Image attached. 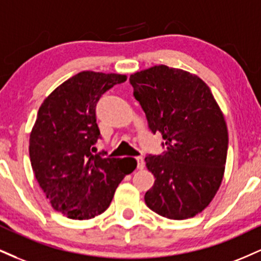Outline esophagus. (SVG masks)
<instances>
[{"label":"esophagus","instance_id":"obj_1","mask_svg":"<svg viewBox=\"0 0 261 261\" xmlns=\"http://www.w3.org/2000/svg\"><path fill=\"white\" fill-rule=\"evenodd\" d=\"M136 162H137V169H143L144 168V161L142 156H136Z\"/></svg>","mask_w":261,"mask_h":261}]
</instances>
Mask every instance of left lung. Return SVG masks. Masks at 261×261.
<instances>
[{
	"label": "left lung",
	"mask_w": 261,
	"mask_h": 261,
	"mask_svg": "<svg viewBox=\"0 0 261 261\" xmlns=\"http://www.w3.org/2000/svg\"><path fill=\"white\" fill-rule=\"evenodd\" d=\"M130 84L148 128L162 134L166 147L162 154L144 158L155 178L144 202L164 218H192L212 202L224 176V115L206 84L180 69L155 65L131 75Z\"/></svg>",
	"instance_id": "1"
}]
</instances>
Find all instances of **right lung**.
Here are the masks:
<instances>
[{"mask_svg": "<svg viewBox=\"0 0 261 261\" xmlns=\"http://www.w3.org/2000/svg\"><path fill=\"white\" fill-rule=\"evenodd\" d=\"M125 75L83 71L58 86L41 105L30 135L34 174L55 210L75 220L102 214L118 185L135 170L134 158L93 154L100 137L96 106Z\"/></svg>", "mask_w": 261, "mask_h": 261, "instance_id": "obj_1", "label": "right lung"}]
</instances>
